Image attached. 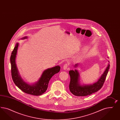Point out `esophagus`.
<instances>
[{"label":"esophagus","instance_id":"obj_1","mask_svg":"<svg viewBox=\"0 0 120 120\" xmlns=\"http://www.w3.org/2000/svg\"><path fill=\"white\" fill-rule=\"evenodd\" d=\"M69 65V64L68 63L64 64V65H63V69L66 70V69H67V68L68 67Z\"/></svg>","mask_w":120,"mask_h":120}]
</instances>
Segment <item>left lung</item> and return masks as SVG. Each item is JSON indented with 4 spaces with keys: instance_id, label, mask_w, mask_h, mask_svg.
Listing matches in <instances>:
<instances>
[{
    "instance_id": "obj_1",
    "label": "left lung",
    "mask_w": 120,
    "mask_h": 120,
    "mask_svg": "<svg viewBox=\"0 0 120 120\" xmlns=\"http://www.w3.org/2000/svg\"><path fill=\"white\" fill-rule=\"evenodd\" d=\"M78 64H76V67ZM109 64H108L105 71L102 73L98 80L92 84L81 85L79 82L80 75L78 71L75 70H70L69 74L70 77L69 88L70 92L74 95L77 96H85L92 94L99 90L102 88L109 69Z\"/></svg>"
}]
</instances>
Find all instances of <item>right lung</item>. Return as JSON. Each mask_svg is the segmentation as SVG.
<instances>
[{
  "mask_svg": "<svg viewBox=\"0 0 120 120\" xmlns=\"http://www.w3.org/2000/svg\"><path fill=\"white\" fill-rule=\"evenodd\" d=\"M27 38V36H25L22 39H25ZM18 45V43L16 44L15 48L12 52L10 58L11 76L13 80L15 85L25 93L36 96L41 95L47 90L48 83L51 78L55 74L58 73L60 71V66L57 65L44 70L37 82L32 85L27 84L22 79L21 77L19 75L15 63V58Z\"/></svg>",
  "mask_w": 120,
  "mask_h": 120,
  "instance_id": "right-lung-1",
  "label": "right lung"
}]
</instances>
